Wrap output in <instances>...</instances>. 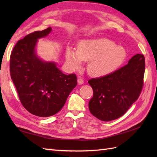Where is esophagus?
<instances>
[{
	"label": "esophagus",
	"instance_id": "1",
	"mask_svg": "<svg viewBox=\"0 0 157 157\" xmlns=\"http://www.w3.org/2000/svg\"><path fill=\"white\" fill-rule=\"evenodd\" d=\"M78 84L79 85H82L84 84V79H83L82 78H78Z\"/></svg>",
	"mask_w": 157,
	"mask_h": 157
}]
</instances>
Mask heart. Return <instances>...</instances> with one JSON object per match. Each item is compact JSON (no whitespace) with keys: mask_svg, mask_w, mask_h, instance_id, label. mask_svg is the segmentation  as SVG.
<instances>
[{"mask_svg":"<svg viewBox=\"0 0 157 157\" xmlns=\"http://www.w3.org/2000/svg\"><path fill=\"white\" fill-rule=\"evenodd\" d=\"M125 48L105 38L84 39L78 44V49L67 47L65 61L72 71L81 69L84 61L88 62L87 70L93 77H103L111 73L125 61Z\"/></svg>","mask_w":157,"mask_h":157,"instance_id":"heart-1","label":"heart"}]
</instances>
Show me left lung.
I'll return each instance as SVG.
<instances>
[{"label":"left lung","instance_id":"left-lung-1","mask_svg":"<svg viewBox=\"0 0 157 157\" xmlns=\"http://www.w3.org/2000/svg\"><path fill=\"white\" fill-rule=\"evenodd\" d=\"M145 59L132 56L128 64L111 74L88 81L94 92L89 110L96 118L110 121L126 113L139 97L143 86Z\"/></svg>","mask_w":157,"mask_h":157}]
</instances>
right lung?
Segmentation results:
<instances>
[{
	"label": "right lung",
	"instance_id": "right-lung-1",
	"mask_svg": "<svg viewBox=\"0 0 157 157\" xmlns=\"http://www.w3.org/2000/svg\"><path fill=\"white\" fill-rule=\"evenodd\" d=\"M51 27L25 36L15 44L10 57V72L22 105L32 114L46 117L57 113L77 85L75 74L65 75L55 61L38 56V40Z\"/></svg>",
	"mask_w": 157,
	"mask_h": 157
}]
</instances>
